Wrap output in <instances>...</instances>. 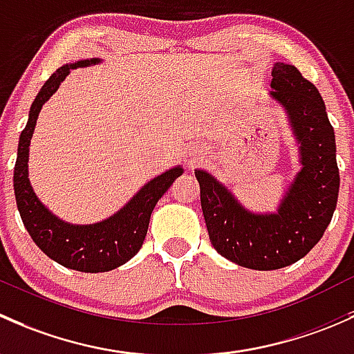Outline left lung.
<instances>
[{
    "mask_svg": "<svg viewBox=\"0 0 354 354\" xmlns=\"http://www.w3.org/2000/svg\"><path fill=\"white\" fill-rule=\"evenodd\" d=\"M271 95L286 109L300 143L301 170L276 214H254L207 172L196 170L207 235L235 264L272 271L300 261L322 239L339 194L336 138L312 82L291 64L272 68Z\"/></svg>",
    "mask_w": 354,
    "mask_h": 354,
    "instance_id": "8db88e82",
    "label": "left lung"
}]
</instances>
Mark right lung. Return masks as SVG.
Returning a JSON list of instances; mask_svg holds the SVG:
<instances>
[{
    "label": "right lung",
    "instance_id": "obj_1",
    "mask_svg": "<svg viewBox=\"0 0 354 354\" xmlns=\"http://www.w3.org/2000/svg\"><path fill=\"white\" fill-rule=\"evenodd\" d=\"M93 63H98V59H85L61 66L44 83L30 107L27 126L20 134L13 174L15 198L28 235L47 257L64 268L82 272L111 271L136 256L147 236L153 207L172 185V182L182 176L180 167H176L155 177L119 213L95 225L82 227V225L64 223L44 207L35 192L32 191L27 170L28 147L37 124L39 112L47 98L56 92L59 83L66 78L69 69L88 66Z\"/></svg>",
    "mask_w": 354,
    "mask_h": 354
}]
</instances>
